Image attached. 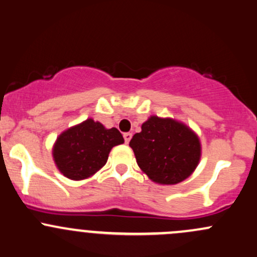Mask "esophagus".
Instances as JSON below:
<instances>
[{
  "instance_id": "34e87169",
  "label": "esophagus",
  "mask_w": 257,
  "mask_h": 257,
  "mask_svg": "<svg viewBox=\"0 0 257 257\" xmlns=\"http://www.w3.org/2000/svg\"><path fill=\"white\" fill-rule=\"evenodd\" d=\"M123 138H125V143L127 144L130 142V140L132 138V134H130V132H126V134H123Z\"/></svg>"
}]
</instances>
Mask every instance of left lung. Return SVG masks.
<instances>
[{"mask_svg":"<svg viewBox=\"0 0 257 257\" xmlns=\"http://www.w3.org/2000/svg\"><path fill=\"white\" fill-rule=\"evenodd\" d=\"M141 170L160 184H177L198 166L200 141L194 131L174 119L149 117L130 141Z\"/></svg>","mask_w":257,"mask_h":257,"instance_id":"8db88e82","label":"left lung"}]
</instances>
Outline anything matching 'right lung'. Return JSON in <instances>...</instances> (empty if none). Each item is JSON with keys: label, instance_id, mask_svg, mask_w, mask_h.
Here are the masks:
<instances>
[{"label": "right lung", "instance_id": "add662e5", "mask_svg": "<svg viewBox=\"0 0 257 257\" xmlns=\"http://www.w3.org/2000/svg\"><path fill=\"white\" fill-rule=\"evenodd\" d=\"M122 143L123 137L119 130L105 128L98 121L87 119L60 134L52 154L65 177L80 181L102 169L111 148Z\"/></svg>", "mask_w": 257, "mask_h": 257}]
</instances>
